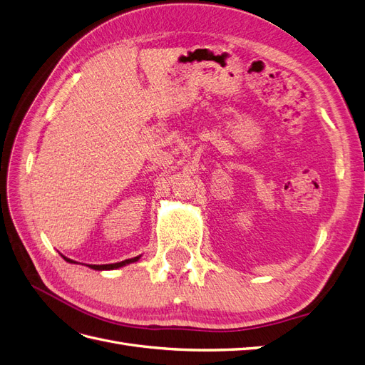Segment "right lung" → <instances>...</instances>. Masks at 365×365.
Listing matches in <instances>:
<instances>
[{
    "label": "right lung",
    "mask_w": 365,
    "mask_h": 365,
    "mask_svg": "<svg viewBox=\"0 0 365 365\" xmlns=\"http://www.w3.org/2000/svg\"><path fill=\"white\" fill-rule=\"evenodd\" d=\"M67 262L73 263V260L63 257ZM140 257H134V259H126L123 262H117V263H108V264H90V268L93 269H97V271H103V269H115V268H120V267H125V264L128 263H132V262H137Z\"/></svg>",
    "instance_id": "right-lung-1"
}]
</instances>
